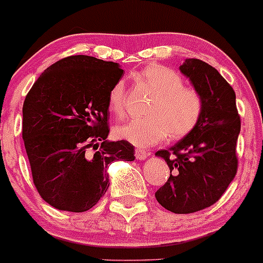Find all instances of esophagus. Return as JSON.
<instances>
[{
    "label": "esophagus",
    "instance_id": "34e87169",
    "mask_svg": "<svg viewBox=\"0 0 263 263\" xmlns=\"http://www.w3.org/2000/svg\"><path fill=\"white\" fill-rule=\"evenodd\" d=\"M148 155H149L148 152H146L145 149H142V148H136V149H135V156H136L137 160H140V161L146 160L147 156H148Z\"/></svg>",
    "mask_w": 263,
    "mask_h": 263
}]
</instances>
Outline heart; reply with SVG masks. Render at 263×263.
<instances>
[{"label":"heart","instance_id":"heart-1","mask_svg":"<svg viewBox=\"0 0 263 263\" xmlns=\"http://www.w3.org/2000/svg\"><path fill=\"white\" fill-rule=\"evenodd\" d=\"M138 79L156 93L147 109L148 116L118 125L115 128L118 138L135 146L148 147L163 141L167 135L170 140H180L192 132L203 108L201 95L195 88L184 86L177 72L160 63L147 65ZM125 83L117 81L109 89V111L121 116L125 112Z\"/></svg>","mask_w":263,"mask_h":263}]
</instances>
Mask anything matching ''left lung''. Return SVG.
<instances>
[{
	"instance_id": "left-lung-1",
	"label": "left lung",
	"mask_w": 263,
	"mask_h": 263,
	"mask_svg": "<svg viewBox=\"0 0 263 263\" xmlns=\"http://www.w3.org/2000/svg\"><path fill=\"white\" fill-rule=\"evenodd\" d=\"M180 71L201 95L203 108L192 132L168 149L156 152L171 175L155 196L168 211L192 213L216 203L235 178L241 120L235 91L215 67L186 59Z\"/></svg>"
}]
</instances>
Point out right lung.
Here are the masks:
<instances>
[{"mask_svg":"<svg viewBox=\"0 0 263 263\" xmlns=\"http://www.w3.org/2000/svg\"><path fill=\"white\" fill-rule=\"evenodd\" d=\"M122 74L118 63L70 56L45 70L26 96L22 138L33 183L54 209L87 211L107 191L108 164L135 160L131 143L107 141L108 93Z\"/></svg>","mask_w":263,"mask_h":263,"instance_id":"right-lung-1","label":"right lung"}]
</instances>
